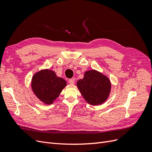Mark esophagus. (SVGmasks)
Masks as SVG:
<instances>
[{
  "label": "esophagus",
  "mask_w": 152,
  "mask_h": 152,
  "mask_svg": "<svg viewBox=\"0 0 152 152\" xmlns=\"http://www.w3.org/2000/svg\"><path fill=\"white\" fill-rule=\"evenodd\" d=\"M69 84H71V85H73L75 84V80L74 79H70L68 80Z\"/></svg>",
  "instance_id": "1"
}]
</instances>
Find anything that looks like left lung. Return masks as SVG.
Returning a JSON list of instances; mask_svg holds the SVG:
<instances>
[{
  "label": "left lung",
  "mask_w": 152,
  "mask_h": 152,
  "mask_svg": "<svg viewBox=\"0 0 152 152\" xmlns=\"http://www.w3.org/2000/svg\"><path fill=\"white\" fill-rule=\"evenodd\" d=\"M84 99L91 105L104 103L109 97L112 84L109 78L96 70L86 71L84 78L77 82Z\"/></svg>",
  "instance_id": "8db88e82"
}]
</instances>
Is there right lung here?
<instances>
[{
    "instance_id": "1",
    "label": "right lung",
    "mask_w": 152,
    "mask_h": 152,
    "mask_svg": "<svg viewBox=\"0 0 152 152\" xmlns=\"http://www.w3.org/2000/svg\"><path fill=\"white\" fill-rule=\"evenodd\" d=\"M66 86L65 80L58 77L56 73L49 69L36 72L31 82L34 93L45 104H53Z\"/></svg>"
}]
</instances>
